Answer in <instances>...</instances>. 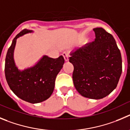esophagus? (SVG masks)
Instances as JSON below:
<instances>
[{
  "mask_svg": "<svg viewBox=\"0 0 130 130\" xmlns=\"http://www.w3.org/2000/svg\"><path fill=\"white\" fill-rule=\"evenodd\" d=\"M63 56L64 59H65V61H69V54H68L67 52H63Z\"/></svg>",
  "mask_w": 130,
  "mask_h": 130,
  "instance_id": "34e87169",
  "label": "esophagus"
}]
</instances>
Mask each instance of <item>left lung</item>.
<instances>
[{"mask_svg":"<svg viewBox=\"0 0 130 130\" xmlns=\"http://www.w3.org/2000/svg\"><path fill=\"white\" fill-rule=\"evenodd\" d=\"M93 43L70 53L74 85L82 96L101 99L116 88L122 73L121 54L114 37L102 28L93 29Z\"/></svg>","mask_w":130,"mask_h":130,"instance_id":"8db88e82","label":"left lung"}]
</instances>
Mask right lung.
<instances>
[{
  "label": "right lung",
  "instance_id": "1",
  "mask_svg": "<svg viewBox=\"0 0 130 130\" xmlns=\"http://www.w3.org/2000/svg\"><path fill=\"white\" fill-rule=\"evenodd\" d=\"M24 29L15 36L8 48L5 60V76L11 91L19 99L31 104L47 100L53 93L55 80L63 68L65 60L62 56L57 59L43 56L34 65L19 69L14 59L17 39L27 34L34 33Z\"/></svg>",
  "mask_w": 130,
  "mask_h": 130
}]
</instances>
